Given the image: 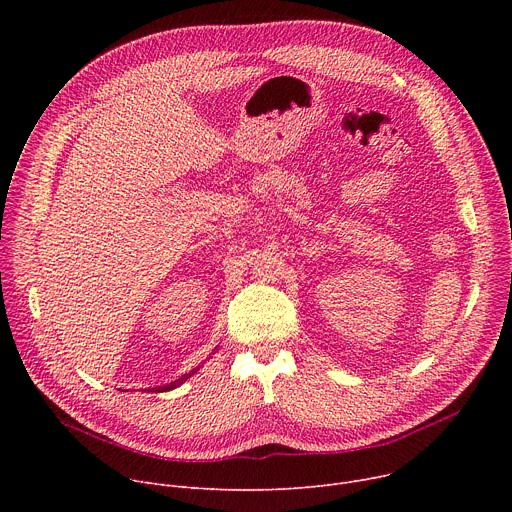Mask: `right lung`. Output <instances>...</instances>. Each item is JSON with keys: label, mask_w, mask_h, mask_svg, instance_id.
<instances>
[{"label": "right lung", "mask_w": 512, "mask_h": 512, "mask_svg": "<svg viewBox=\"0 0 512 512\" xmlns=\"http://www.w3.org/2000/svg\"><path fill=\"white\" fill-rule=\"evenodd\" d=\"M198 369H200V367H196V369H192V371H190V373H186V375H182V377H180V379H176V381H174V383H170V385H164V387H154V389H152V393H164V391H172V389H176V387H180V385H182V383H186V381H188V379H190V377H192V375H194V373H196V371H198Z\"/></svg>", "instance_id": "obj_1"}]
</instances>
